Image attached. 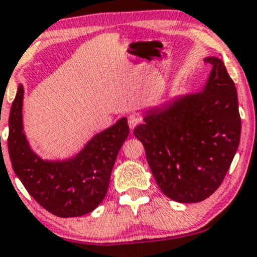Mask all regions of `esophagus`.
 <instances>
[{
    "mask_svg": "<svg viewBox=\"0 0 257 257\" xmlns=\"http://www.w3.org/2000/svg\"><path fill=\"white\" fill-rule=\"evenodd\" d=\"M141 122H142V117H141L140 115L132 114L128 116V126L131 128H135L137 125H140Z\"/></svg>",
    "mask_w": 257,
    "mask_h": 257,
    "instance_id": "esophagus-1",
    "label": "esophagus"
}]
</instances>
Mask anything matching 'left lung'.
<instances>
[{"label": "left lung", "instance_id": "8db88e82", "mask_svg": "<svg viewBox=\"0 0 257 257\" xmlns=\"http://www.w3.org/2000/svg\"><path fill=\"white\" fill-rule=\"evenodd\" d=\"M206 63L212 70L200 93L153 109L134 130L161 192L178 203L209 198L223 182L240 141L234 82L222 60L210 57Z\"/></svg>", "mask_w": 257, "mask_h": 257}]
</instances>
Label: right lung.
<instances>
[{"label":"right lung","mask_w":257,"mask_h":257,"mask_svg":"<svg viewBox=\"0 0 257 257\" xmlns=\"http://www.w3.org/2000/svg\"><path fill=\"white\" fill-rule=\"evenodd\" d=\"M24 88L18 86L10 114L8 153L12 167L37 203L58 217H77L102 203L117 154L128 136L127 119L94 136L76 157L46 161L30 149L22 122Z\"/></svg>","instance_id":"add662e5"}]
</instances>
